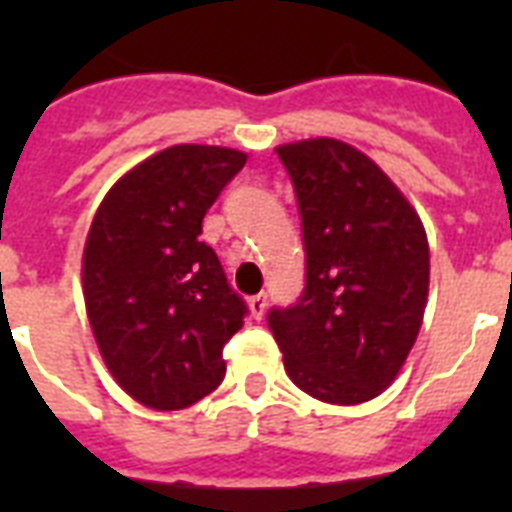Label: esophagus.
Listing matches in <instances>:
<instances>
[{"mask_svg":"<svg viewBox=\"0 0 512 512\" xmlns=\"http://www.w3.org/2000/svg\"><path fill=\"white\" fill-rule=\"evenodd\" d=\"M265 308H268V295H265V292L249 297V311H252V316H255V319H263Z\"/></svg>","mask_w":512,"mask_h":512,"instance_id":"obj_1","label":"esophagus"}]
</instances>
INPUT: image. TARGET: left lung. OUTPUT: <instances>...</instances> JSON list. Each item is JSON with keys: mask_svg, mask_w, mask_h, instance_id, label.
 <instances>
[{"mask_svg": "<svg viewBox=\"0 0 512 512\" xmlns=\"http://www.w3.org/2000/svg\"><path fill=\"white\" fill-rule=\"evenodd\" d=\"M303 220L305 289L271 308L289 380L327 404H364L401 372L428 303L420 215L366 154L335 138L276 148Z\"/></svg>", "mask_w": 512, "mask_h": 512, "instance_id": "1", "label": "left lung"}]
</instances>
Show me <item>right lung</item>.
I'll list each match as a JSON object with an SVG mask.
<instances>
[{
    "mask_svg": "<svg viewBox=\"0 0 512 512\" xmlns=\"http://www.w3.org/2000/svg\"><path fill=\"white\" fill-rule=\"evenodd\" d=\"M247 154L172 146L119 177L87 233V319L114 380L143 406L175 412L223 382V345L247 303L231 289L201 220Z\"/></svg>",
    "mask_w": 512,
    "mask_h": 512,
    "instance_id": "add662e5",
    "label": "right lung"
}]
</instances>
